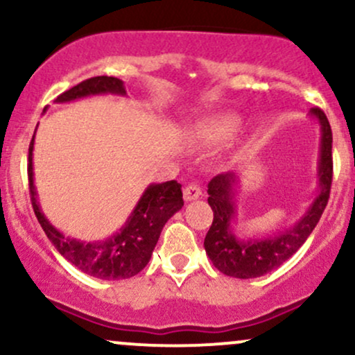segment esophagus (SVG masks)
<instances>
[{
  "label": "esophagus",
  "mask_w": 355,
  "mask_h": 355,
  "mask_svg": "<svg viewBox=\"0 0 355 355\" xmlns=\"http://www.w3.org/2000/svg\"><path fill=\"white\" fill-rule=\"evenodd\" d=\"M200 197H202V189L197 185V183H189V185L185 187V190H183V198H185L187 202L197 200V198Z\"/></svg>",
  "instance_id": "34e87169"
}]
</instances>
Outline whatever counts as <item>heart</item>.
Here are the masks:
<instances>
[{
  "label": "heart",
  "instance_id": "b5f03b06",
  "mask_svg": "<svg viewBox=\"0 0 355 355\" xmlns=\"http://www.w3.org/2000/svg\"><path fill=\"white\" fill-rule=\"evenodd\" d=\"M240 126V118L235 115H222L210 118L198 125V138L210 141V144H220V141L229 140L235 135Z\"/></svg>",
  "mask_w": 355,
  "mask_h": 355
}]
</instances>
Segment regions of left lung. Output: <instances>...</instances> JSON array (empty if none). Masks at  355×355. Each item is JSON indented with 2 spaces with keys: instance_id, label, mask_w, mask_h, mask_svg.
<instances>
[{
  "instance_id": "1",
  "label": "left lung",
  "mask_w": 355,
  "mask_h": 355,
  "mask_svg": "<svg viewBox=\"0 0 355 355\" xmlns=\"http://www.w3.org/2000/svg\"><path fill=\"white\" fill-rule=\"evenodd\" d=\"M311 116L320 125V157H319V191L304 217L291 229L262 239H239L232 229V222L237 217L235 193H237L239 175L234 172L220 173L209 183V205L214 210V222L207 232V255L222 274L235 279H255L274 268L304 245L309 235L315 229L322 211L329 202L332 185V130L327 116L320 108H311Z\"/></svg>"
}]
</instances>
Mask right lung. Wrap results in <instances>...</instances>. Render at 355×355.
Returning <instances> with one entry per match:
<instances>
[{
  "instance_id": "add662e5",
  "label": "right lung",
  "mask_w": 355,
  "mask_h": 355,
  "mask_svg": "<svg viewBox=\"0 0 355 355\" xmlns=\"http://www.w3.org/2000/svg\"><path fill=\"white\" fill-rule=\"evenodd\" d=\"M105 93L126 95L123 81L115 76H93V78L81 81L68 92L61 93L55 101L67 103V101L92 95H105ZM33 145L35 135L31 138L30 153H28L31 205H33L40 225L56 250L81 272L101 280L130 279L144 270L160 239L164 225L183 207L180 183L170 180L165 183H152L146 187L125 225L107 240L83 242L78 239L64 237L56 227L51 225L50 220L44 217L40 207L33 180Z\"/></svg>"
}]
</instances>
